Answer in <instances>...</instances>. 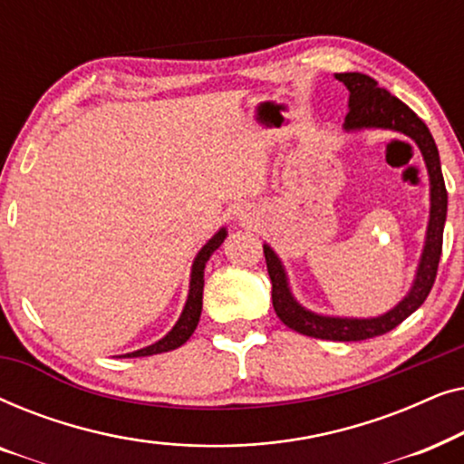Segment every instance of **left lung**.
<instances>
[{"label":"left lung","instance_id":"left-lung-1","mask_svg":"<svg viewBox=\"0 0 464 464\" xmlns=\"http://www.w3.org/2000/svg\"><path fill=\"white\" fill-rule=\"evenodd\" d=\"M342 84L348 88V113L344 120V130H361V129H389L403 132L410 137L422 151L424 164L429 170L430 181V211L427 238H424V249L418 264L416 278L411 283L410 294L391 308L389 313L373 316V319H346V316H325L310 313L297 304L291 295L287 272H285L281 259L268 245H264L266 266L272 281V306L278 319L294 332L310 338L334 340V342H359L382 335L395 329L399 323L418 310L427 300L437 276V266L441 257L443 245V226H446L448 213V192L441 175L440 151L433 141L427 124L410 110L403 101L392 97L389 91L378 86V82L365 73H335Z\"/></svg>","mask_w":464,"mask_h":464}]
</instances>
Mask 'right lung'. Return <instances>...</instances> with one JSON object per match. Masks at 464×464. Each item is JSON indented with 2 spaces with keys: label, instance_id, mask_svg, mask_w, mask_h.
Listing matches in <instances>:
<instances>
[{
  "label": "right lung",
  "instance_id": "1",
  "mask_svg": "<svg viewBox=\"0 0 464 464\" xmlns=\"http://www.w3.org/2000/svg\"><path fill=\"white\" fill-rule=\"evenodd\" d=\"M226 227L215 234V237L208 240V243L202 246L196 256L194 264H192V278H189V294H188V302L183 306V313L179 316V321L175 323V327L164 335L162 340H158L156 344L145 346L141 351L122 354V357H150V354H158V353H169L179 348L181 344H186L189 340V335L194 334L196 325L200 321V313H202V287H205V266L208 262V257L213 256V251L219 249V245L224 243L226 238Z\"/></svg>",
  "mask_w": 464,
  "mask_h": 464
}]
</instances>
